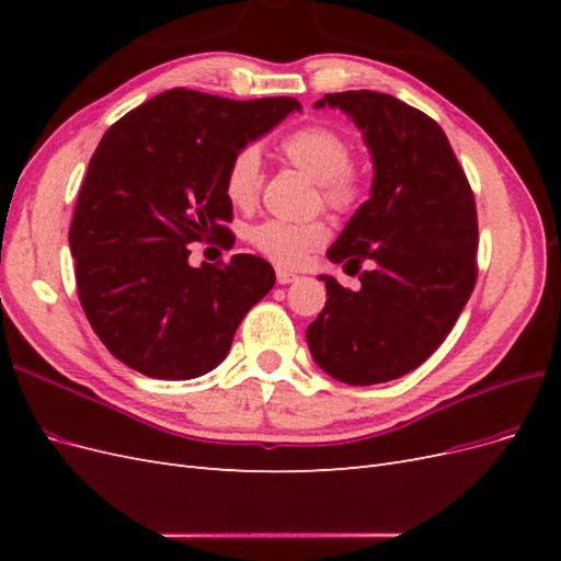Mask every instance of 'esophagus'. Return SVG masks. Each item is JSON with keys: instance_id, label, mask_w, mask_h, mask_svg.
I'll return each mask as SVG.
<instances>
[{"instance_id": "34e87169", "label": "esophagus", "mask_w": 561, "mask_h": 561, "mask_svg": "<svg viewBox=\"0 0 561 561\" xmlns=\"http://www.w3.org/2000/svg\"><path fill=\"white\" fill-rule=\"evenodd\" d=\"M299 278V274H295V271H287V268H276V280L280 285H287V283H295Z\"/></svg>"}]
</instances>
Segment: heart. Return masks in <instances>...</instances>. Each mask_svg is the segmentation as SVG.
Here are the masks:
<instances>
[{
  "label": "heart",
  "instance_id": "b5f03b06",
  "mask_svg": "<svg viewBox=\"0 0 561 561\" xmlns=\"http://www.w3.org/2000/svg\"><path fill=\"white\" fill-rule=\"evenodd\" d=\"M278 154L318 182L322 206L332 213L346 217L365 203L369 192L367 168L351 157L348 135L339 128L328 124L299 126L278 142ZM262 184L260 151L245 145L227 163L225 196L233 208L252 210L260 203ZM328 239L330 227L325 219H266L248 231L250 245L278 266H301Z\"/></svg>",
  "mask_w": 561,
  "mask_h": 561
}]
</instances>
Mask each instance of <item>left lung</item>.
I'll return each mask as SVG.
<instances>
[{"label":"left lung","instance_id":"1","mask_svg":"<svg viewBox=\"0 0 561 561\" xmlns=\"http://www.w3.org/2000/svg\"><path fill=\"white\" fill-rule=\"evenodd\" d=\"M365 130L375 159L371 198L330 248L360 274L334 278L307 330L316 363L351 386L404 377L445 342L478 280V208L470 182L435 118L379 91L328 93Z\"/></svg>","mask_w":561,"mask_h":561}]
</instances>
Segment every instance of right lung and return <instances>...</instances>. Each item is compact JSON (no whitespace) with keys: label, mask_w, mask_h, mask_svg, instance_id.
Instances as JSON below:
<instances>
[{"label":"right lung","mask_w":561,"mask_h":561,"mask_svg":"<svg viewBox=\"0 0 561 561\" xmlns=\"http://www.w3.org/2000/svg\"><path fill=\"white\" fill-rule=\"evenodd\" d=\"M299 110L295 98L229 100L173 89L100 140L70 227L81 309L116 360L151 379H194L227 358L274 266L233 254L190 266V243L231 250L229 159Z\"/></svg>","instance_id":"right-lung-1"}]
</instances>
